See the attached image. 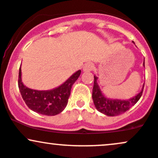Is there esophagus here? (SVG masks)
<instances>
[{
	"label": "esophagus",
	"mask_w": 158,
	"mask_h": 158,
	"mask_svg": "<svg viewBox=\"0 0 158 158\" xmlns=\"http://www.w3.org/2000/svg\"><path fill=\"white\" fill-rule=\"evenodd\" d=\"M94 68V66L93 63L88 62L84 65V67H83V70H84V71L89 72V71H91V70H93Z\"/></svg>",
	"instance_id": "esophagus-1"
}]
</instances>
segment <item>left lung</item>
<instances>
[{"label":"left lung","mask_w":158,"mask_h":158,"mask_svg":"<svg viewBox=\"0 0 158 158\" xmlns=\"http://www.w3.org/2000/svg\"><path fill=\"white\" fill-rule=\"evenodd\" d=\"M143 65L145 66V62L143 61ZM97 77L94 76L93 93L92 98L96 108L101 113L106 114L107 116H117L127 111L131 107L138 102L139 98L143 94V88L139 93L135 97L129 99L128 100H120V99H110L105 97L101 93L100 89L97 82ZM144 88V85H143Z\"/></svg>","instance_id":"obj_1"}]
</instances>
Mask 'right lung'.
Here are the masks:
<instances>
[{
	"instance_id": "right-lung-1",
	"label": "right lung",
	"mask_w": 158,
	"mask_h": 158,
	"mask_svg": "<svg viewBox=\"0 0 158 158\" xmlns=\"http://www.w3.org/2000/svg\"><path fill=\"white\" fill-rule=\"evenodd\" d=\"M81 74L78 70L73 74L64 84L50 90H36L24 86L21 81V70L19 68V88L23 101L29 108L47 116H54L61 113L67 106L70 90Z\"/></svg>"
}]
</instances>
